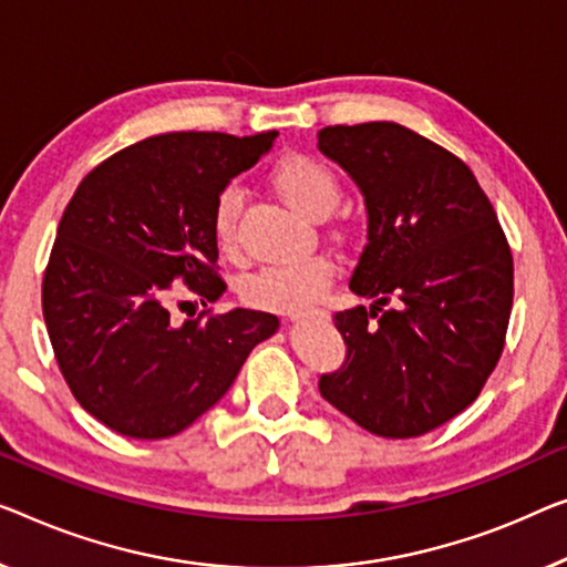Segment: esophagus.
<instances>
[{"label":"esophagus","instance_id":"1","mask_svg":"<svg viewBox=\"0 0 567 567\" xmlns=\"http://www.w3.org/2000/svg\"><path fill=\"white\" fill-rule=\"evenodd\" d=\"M300 318H302V312H287V320H290V323H298Z\"/></svg>","mask_w":567,"mask_h":567}]
</instances>
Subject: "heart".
Listing matches in <instances>:
<instances>
[{
    "mask_svg": "<svg viewBox=\"0 0 567 567\" xmlns=\"http://www.w3.org/2000/svg\"><path fill=\"white\" fill-rule=\"evenodd\" d=\"M272 183L282 198L310 218L331 214L341 200V183L336 173L310 155H285L272 167ZM239 185H226L214 203L210 229L218 249L236 251V221L241 210ZM333 267L320 255L282 259L261 265L241 280V298L251 308L292 312L316 302L331 285Z\"/></svg>",
    "mask_w": 567,
    "mask_h": 567,
    "instance_id": "heart-1",
    "label": "heart"
}]
</instances>
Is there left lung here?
Here are the masks:
<instances>
[{"instance_id":"1","label":"left lung","mask_w":567,"mask_h":567,"mask_svg":"<svg viewBox=\"0 0 567 567\" xmlns=\"http://www.w3.org/2000/svg\"><path fill=\"white\" fill-rule=\"evenodd\" d=\"M318 150L364 196L367 247L349 287L371 298L333 316L346 361L318 390L374 435L430 433L476 400L502 357L509 244L468 165L408 126H326Z\"/></svg>"}]
</instances>
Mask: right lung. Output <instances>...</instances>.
Segmentation results:
<instances>
[{"mask_svg": "<svg viewBox=\"0 0 567 567\" xmlns=\"http://www.w3.org/2000/svg\"><path fill=\"white\" fill-rule=\"evenodd\" d=\"M275 140L277 132L142 140L94 167L65 206L42 316L73 396L114 433L140 441L181 433L280 328L269 312L244 308L177 326L167 308L177 282L208 302L224 295L214 203Z\"/></svg>", "mask_w": 567, "mask_h": 567, "instance_id": "obj_1", "label": "right lung"}]
</instances>
